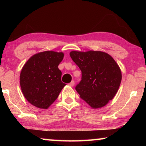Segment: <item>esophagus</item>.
Instances as JSON below:
<instances>
[{"mask_svg": "<svg viewBox=\"0 0 146 146\" xmlns=\"http://www.w3.org/2000/svg\"><path fill=\"white\" fill-rule=\"evenodd\" d=\"M74 85H75V81H74V80H72L70 84H69V86H72V87H73Z\"/></svg>", "mask_w": 146, "mask_h": 146, "instance_id": "34e87169", "label": "esophagus"}]
</instances>
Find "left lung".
Wrapping results in <instances>:
<instances>
[{"label":"left lung","mask_w":146,"mask_h":146,"mask_svg":"<svg viewBox=\"0 0 146 146\" xmlns=\"http://www.w3.org/2000/svg\"><path fill=\"white\" fill-rule=\"evenodd\" d=\"M70 56L82 71L75 87L80 98L91 108L104 107L117 93L122 73L111 56L102 51H73Z\"/></svg>","instance_id":"1"}]
</instances>
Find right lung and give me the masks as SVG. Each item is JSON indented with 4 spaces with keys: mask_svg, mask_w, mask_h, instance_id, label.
Returning a JSON list of instances; mask_svg holds the SVG:
<instances>
[{
    "mask_svg": "<svg viewBox=\"0 0 146 146\" xmlns=\"http://www.w3.org/2000/svg\"><path fill=\"white\" fill-rule=\"evenodd\" d=\"M63 58L62 52L46 51L33 55L24 64L20 84L24 97L33 106L48 109L66 85L61 81L58 68Z\"/></svg>",
    "mask_w": 146,
    "mask_h": 146,
    "instance_id": "1",
    "label": "right lung"
}]
</instances>
